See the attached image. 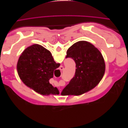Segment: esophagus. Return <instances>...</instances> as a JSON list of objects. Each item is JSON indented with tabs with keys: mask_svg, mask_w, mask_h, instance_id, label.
<instances>
[{
	"mask_svg": "<svg viewBox=\"0 0 128 128\" xmlns=\"http://www.w3.org/2000/svg\"><path fill=\"white\" fill-rule=\"evenodd\" d=\"M59 69H60L61 71H62L64 70V67L62 66H61L59 68Z\"/></svg>",
	"mask_w": 128,
	"mask_h": 128,
	"instance_id": "34e87169",
	"label": "esophagus"
}]
</instances>
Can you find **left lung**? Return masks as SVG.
<instances>
[{"label":"left lung","mask_w":128,"mask_h":128,"mask_svg":"<svg viewBox=\"0 0 128 128\" xmlns=\"http://www.w3.org/2000/svg\"><path fill=\"white\" fill-rule=\"evenodd\" d=\"M71 58L76 64L75 76L61 92L62 95L78 96L97 86L105 72L102 53L86 41L75 42L69 48L66 58Z\"/></svg>","instance_id":"1"}]
</instances>
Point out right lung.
I'll return each instance as SVG.
<instances>
[{
	"label": "right lung",
	"mask_w": 128,
	"mask_h": 128,
	"mask_svg": "<svg viewBox=\"0 0 128 128\" xmlns=\"http://www.w3.org/2000/svg\"><path fill=\"white\" fill-rule=\"evenodd\" d=\"M48 50L38 44L27 48L17 64L20 79L27 86L42 95L58 94L59 92L49 82L54 70L59 67Z\"/></svg>",
	"instance_id": "1"
}]
</instances>
